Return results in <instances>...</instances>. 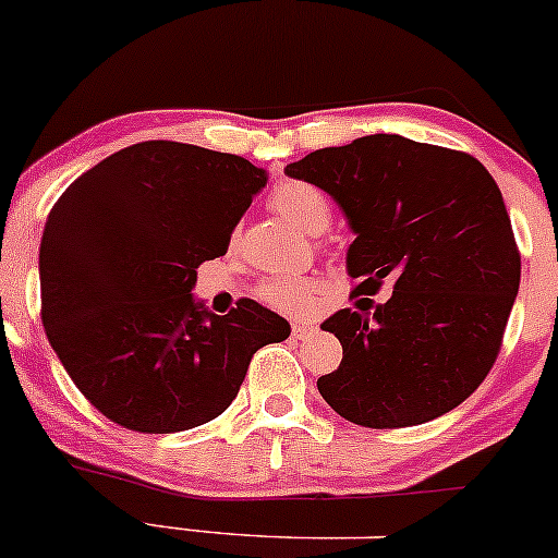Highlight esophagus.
<instances>
[{"label": "esophagus", "mask_w": 558, "mask_h": 558, "mask_svg": "<svg viewBox=\"0 0 558 558\" xmlns=\"http://www.w3.org/2000/svg\"><path fill=\"white\" fill-rule=\"evenodd\" d=\"M291 332H293V338H296V340H304V338H308V335L314 332V327L308 325V322H293Z\"/></svg>", "instance_id": "1"}]
</instances>
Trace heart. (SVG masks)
Segmentation results:
<instances>
[{"label": "heart", "instance_id": "heart-1", "mask_svg": "<svg viewBox=\"0 0 558 558\" xmlns=\"http://www.w3.org/2000/svg\"><path fill=\"white\" fill-rule=\"evenodd\" d=\"M272 207L306 233H322L330 226V205L317 186L286 181L272 192ZM259 299L283 314H306L314 306V283L304 278H275L259 286Z\"/></svg>", "mask_w": 558, "mask_h": 558}]
</instances>
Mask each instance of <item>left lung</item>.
<instances>
[{
    "mask_svg": "<svg viewBox=\"0 0 558 558\" xmlns=\"http://www.w3.org/2000/svg\"><path fill=\"white\" fill-rule=\"evenodd\" d=\"M327 192L353 231V296L392 280L385 304L355 301L322 322L343 361L317 379L335 413L359 426L426 424L458 408L499 355L520 288V252L492 173L468 153L366 134L288 163Z\"/></svg>",
    "mask_w": 558,
    "mask_h": 558,
    "instance_id": "obj_1",
    "label": "left lung"
}]
</instances>
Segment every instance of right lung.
Returning <instances> with one entry per match:
<instances>
[{
	"label": "right lung",
	"mask_w": 558,
	"mask_h": 558,
	"mask_svg": "<svg viewBox=\"0 0 558 558\" xmlns=\"http://www.w3.org/2000/svg\"><path fill=\"white\" fill-rule=\"evenodd\" d=\"M267 184L246 158L150 140L72 181L46 218L38 275L46 338L113 424L173 434L218 418L252 355L291 325L257 301L213 314L197 267L226 254Z\"/></svg>",
	"instance_id": "add662e5"
}]
</instances>
